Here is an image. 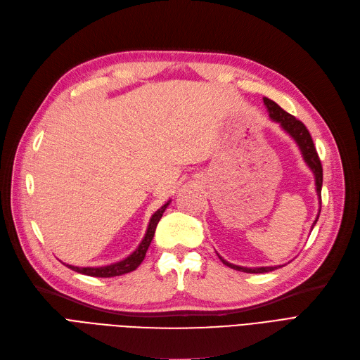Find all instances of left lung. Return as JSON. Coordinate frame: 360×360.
Wrapping results in <instances>:
<instances>
[{
  "mask_svg": "<svg viewBox=\"0 0 360 360\" xmlns=\"http://www.w3.org/2000/svg\"><path fill=\"white\" fill-rule=\"evenodd\" d=\"M264 105L269 110V117L278 122L282 130H285L286 133H288L297 143V146L300 148L301 150V155H303V160L306 161V164L309 165V168L313 171L314 174V183H316V192H318V196L321 199V191H322V179H323V171H322V164H321V160H319V155L318 152H316V148L313 145V140H311V136L309 133V130L306 128V125L298 121L295 117H292V115H290L288 112H285L278 103L273 102V100L264 97ZM319 214H321V210L318 212V217H316V220L313 221L311 224V229L314 227L316 221H318L319 219ZM220 257V255H219ZM220 260L229 266L232 267L235 270H239V271H245V273H267V271H271L275 270L278 267H282V266H270V267H240V266H236V264H232L229 263L226 260H223V258L220 257Z\"/></svg>",
  "mask_w": 360,
  "mask_h": 360,
  "instance_id": "obj_1",
  "label": "left lung"
}]
</instances>
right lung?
I'll use <instances>...</instances> for the list:
<instances>
[{
    "label": "right lung",
    "instance_id": "add662e5",
    "mask_svg": "<svg viewBox=\"0 0 360 360\" xmlns=\"http://www.w3.org/2000/svg\"><path fill=\"white\" fill-rule=\"evenodd\" d=\"M169 202H171V200H168V202L164 204L160 210L155 211V214L152 215V219L149 221L145 238H143V240L140 242V245L136 248V251L128 255L127 258H124V260H121L118 263L108 264V266H102V267H78V266H70V264H66V266L74 271L82 273V275H87V276H94V278L121 276V275H125V273H130V271L136 270L141 264V262L145 260V255H146V251H148L150 242L153 239L156 226H158V223H160L162 214L167 210V207L169 205Z\"/></svg>",
    "mask_w": 360,
    "mask_h": 360
}]
</instances>
